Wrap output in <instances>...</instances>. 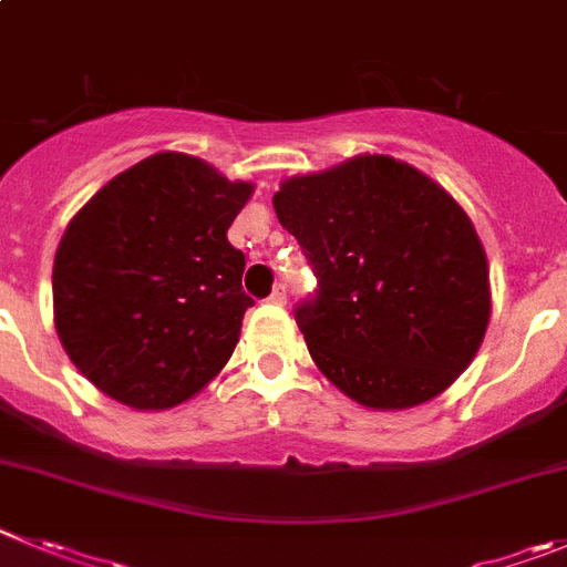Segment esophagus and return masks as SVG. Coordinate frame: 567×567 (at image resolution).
Here are the masks:
<instances>
[{
  "label": "esophagus",
  "mask_w": 567,
  "mask_h": 567,
  "mask_svg": "<svg viewBox=\"0 0 567 567\" xmlns=\"http://www.w3.org/2000/svg\"><path fill=\"white\" fill-rule=\"evenodd\" d=\"M269 303H275V306L287 303V287H284V284H278V287L272 289V295H269Z\"/></svg>",
  "instance_id": "obj_1"
}]
</instances>
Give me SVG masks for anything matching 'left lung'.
<instances>
[{
	"mask_svg": "<svg viewBox=\"0 0 567 567\" xmlns=\"http://www.w3.org/2000/svg\"><path fill=\"white\" fill-rule=\"evenodd\" d=\"M318 289L295 309L315 365L365 408L450 388L489 323V267L470 216L413 165L382 154L292 176L272 196Z\"/></svg>",
	"mask_w": 567,
	"mask_h": 567,
	"instance_id": "8db88e82",
	"label": "left lung"
}]
</instances>
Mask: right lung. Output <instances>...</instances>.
<instances>
[{
	"mask_svg": "<svg viewBox=\"0 0 567 567\" xmlns=\"http://www.w3.org/2000/svg\"><path fill=\"white\" fill-rule=\"evenodd\" d=\"M249 194V182L163 152L78 210L55 252V331L97 391L165 410L227 365L252 306L227 227Z\"/></svg>",
	"mask_w": 567,
	"mask_h": 567,
	"instance_id": "right-lung-1",
	"label": "right lung"
}]
</instances>
